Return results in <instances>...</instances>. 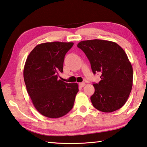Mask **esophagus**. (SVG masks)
<instances>
[{
  "label": "esophagus",
  "instance_id": "1",
  "mask_svg": "<svg viewBox=\"0 0 147 147\" xmlns=\"http://www.w3.org/2000/svg\"><path fill=\"white\" fill-rule=\"evenodd\" d=\"M79 85H80V86L81 87H83L85 86V84L84 82H81V83H80V84H79Z\"/></svg>",
  "mask_w": 147,
  "mask_h": 147
}]
</instances>
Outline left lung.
Wrapping results in <instances>:
<instances>
[{"label": "left lung", "instance_id": "left-lung-1", "mask_svg": "<svg viewBox=\"0 0 147 147\" xmlns=\"http://www.w3.org/2000/svg\"><path fill=\"white\" fill-rule=\"evenodd\" d=\"M77 46L87 56L93 73L101 74L99 83L93 84V106L103 113L118 110L132 87V67L124 50L116 42L98 39L81 41Z\"/></svg>", "mask_w": 147, "mask_h": 147}]
</instances>
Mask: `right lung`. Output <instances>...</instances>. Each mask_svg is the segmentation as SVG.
<instances>
[{"instance_id": "right-lung-1", "label": "right lung", "mask_w": 147, "mask_h": 147, "mask_svg": "<svg viewBox=\"0 0 147 147\" xmlns=\"http://www.w3.org/2000/svg\"><path fill=\"white\" fill-rule=\"evenodd\" d=\"M73 42H53L37 45L26 59L24 79L34 107L50 118L65 116L73 107L78 92L77 83L58 80L63 61Z\"/></svg>"}]
</instances>
